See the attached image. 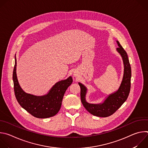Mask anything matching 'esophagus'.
Returning a JSON list of instances; mask_svg holds the SVG:
<instances>
[{"mask_svg":"<svg viewBox=\"0 0 148 148\" xmlns=\"http://www.w3.org/2000/svg\"><path fill=\"white\" fill-rule=\"evenodd\" d=\"M74 77H77V74H74Z\"/></svg>","mask_w":148,"mask_h":148,"instance_id":"esophagus-1","label":"esophagus"}]
</instances>
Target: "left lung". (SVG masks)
Masks as SVG:
<instances>
[{"mask_svg":"<svg viewBox=\"0 0 148 148\" xmlns=\"http://www.w3.org/2000/svg\"><path fill=\"white\" fill-rule=\"evenodd\" d=\"M119 47L116 51L121 55L123 63V75L121 85L117 91L108 95L99 103H91L86 101L87 87L78 82L81 88V100L83 106L90 114L99 117H107L112 115L127 99L131 89V68L127 53L116 40Z\"/></svg>","mask_w":148,"mask_h":148,"instance_id":"left-lung-1","label":"left lung"}]
</instances>
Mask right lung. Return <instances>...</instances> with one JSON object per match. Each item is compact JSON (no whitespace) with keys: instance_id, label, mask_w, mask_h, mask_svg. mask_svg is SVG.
<instances>
[{"instance_id":"1","label":"right lung","mask_w":148,"mask_h":148,"mask_svg":"<svg viewBox=\"0 0 148 148\" xmlns=\"http://www.w3.org/2000/svg\"><path fill=\"white\" fill-rule=\"evenodd\" d=\"M13 73L14 91L20 106L29 113L38 118H47L54 116L60 110L64 95L73 82L70 76L66 79L56 82L47 94L37 96L25 92L21 88L16 74V57Z\"/></svg>"}]
</instances>
